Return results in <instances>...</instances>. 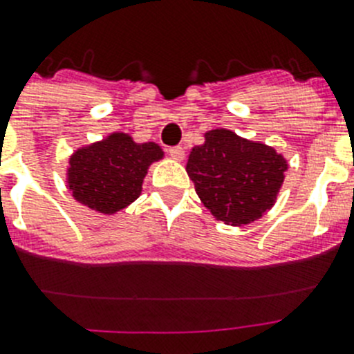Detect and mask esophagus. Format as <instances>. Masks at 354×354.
I'll use <instances>...</instances> for the list:
<instances>
[{"mask_svg":"<svg viewBox=\"0 0 354 354\" xmlns=\"http://www.w3.org/2000/svg\"><path fill=\"white\" fill-rule=\"evenodd\" d=\"M168 154H170L171 159H175V161H183L184 149L183 147H170V149H168Z\"/></svg>","mask_w":354,"mask_h":354,"instance_id":"esophagus-1","label":"esophagus"}]
</instances>
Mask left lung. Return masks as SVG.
<instances>
[{"instance_id": "1", "label": "left lung", "mask_w": 354, "mask_h": 354, "mask_svg": "<svg viewBox=\"0 0 354 354\" xmlns=\"http://www.w3.org/2000/svg\"><path fill=\"white\" fill-rule=\"evenodd\" d=\"M286 170L277 150L227 129L205 133V143L192 150L186 165L202 204L216 220L239 227L273 207Z\"/></svg>"}]
</instances>
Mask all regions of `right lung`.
<instances>
[{
    "instance_id": "1",
    "label": "right lung",
    "mask_w": 354,
    "mask_h": 354,
    "mask_svg": "<svg viewBox=\"0 0 354 354\" xmlns=\"http://www.w3.org/2000/svg\"><path fill=\"white\" fill-rule=\"evenodd\" d=\"M161 158L158 143H136L126 133L109 134L72 154L68 189L80 204L113 214L138 198L147 170Z\"/></svg>"
}]
</instances>
